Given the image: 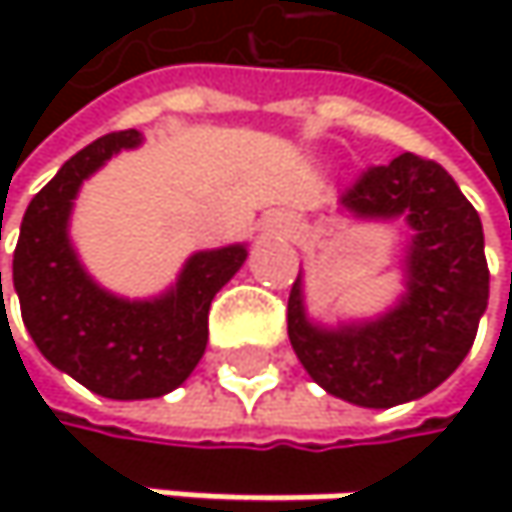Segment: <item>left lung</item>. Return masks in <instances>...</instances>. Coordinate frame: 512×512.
<instances>
[{
	"mask_svg": "<svg viewBox=\"0 0 512 512\" xmlns=\"http://www.w3.org/2000/svg\"><path fill=\"white\" fill-rule=\"evenodd\" d=\"M358 216H406L409 293L376 323L338 332L302 314L299 278L287 299V335L314 382L356 406L388 409L442 385L468 356L489 299L483 225L454 177L427 156L367 165L341 192Z\"/></svg>",
	"mask_w": 512,
	"mask_h": 512,
	"instance_id": "obj_1",
	"label": "left lung"
}]
</instances>
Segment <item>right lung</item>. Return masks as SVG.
Wrapping results in <instances>:
<instances>
[{
	"mask_svg": "<svg viewBox=\"0 0 512 512\" xmlns=\"http://www.w3.org/2000/svg\"><path fill=\"white\" fill-rule=\"evenodd\" d=\"M139 133H109L70 156L32 198L14 249V290L23 323L44 358L88 391L112 400L162 397L204 356L213 296L243 266L246 249L195 255L177 287L154 302H124L100 290L67 243L79 183Z\"/></svg>",
	"mask_w": 512,
	"mask_h": 512,
	"instance_id": "add662e5",
	"label": "right lung"
}]
</instances>
